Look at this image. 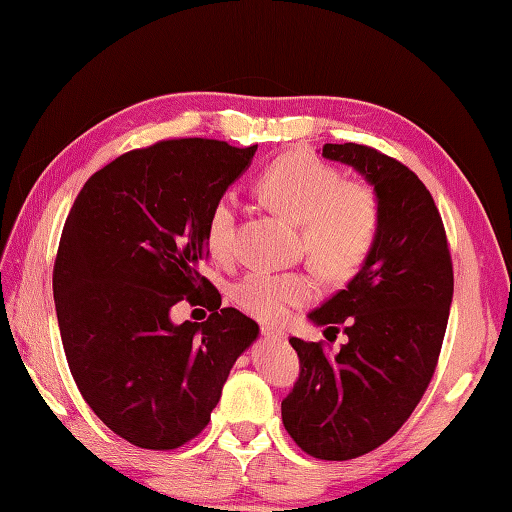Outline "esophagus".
I'll return each mask as SVG.
<instances>
[{
  "instance_id": "obj_1",
  "label": "esophagus",
  "mask_w": 512,
  "mask_h": 512,
  "mask_svg": "<svg viewBox=\"0 0 512 512\" xmlns=\"http://www.w3.org/2000/svg\"><path fill=\"white\" fill-rule=\"evenodd\" d=\"M262 336H264V339H273V341H284L286 339L284 332L270 328V325H262Z\"/></svg>"
}]
</instances>
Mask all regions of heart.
Wrapping results in <instances>:
<instances>
[{"label":"heart","mask_w":512,"mask_h":512,"mask_svg":"<svg viewBox=\"0 0 512 512\" xmlns=\"http://www.w3.org/2000/svg\"><path fill=\"white\" fill-rule=\"evenodd\" d=\"M257 195L284 220L299 224L301 246L325 277L341 279L361 268L380 231V204L372 187L343 180L341 171L310 154H284L257 178ZM237 202L222 193L206 215L204 242L215 259L235 253ZM314 297L303 273H248L233 288L237 308L264 323H281Z\"/></svg>","instance_id":"obj_1"}]
</instances>
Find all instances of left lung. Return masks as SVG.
<instances>
[{"instance_id":"1","label":"left lung","mask_w":512,"mask_h":512,"mask_svg":"<svg viewBox=\"0 0 512 512\" xmlns=\"http://www.w3.org/2000/svg\"><path fill=\"white\" fill-rule=\"evenodd\" d=\"M374 184L380 231L361 270L310 319L347 334L330 354L292 336L299 378L281 420L301 451L341 462L378 449L427 391L447 332L453 262L429 189L409 167L367 145H323ZM336 339V336H334Z\"/></svg>"}]
</instances>
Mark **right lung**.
Masks as SVG:
<instances>
[{
	"mask_svg": "<svg viewBox=\"0 0 512 512\" xmlns=\"http://www.w3.org/2000/svg\"><path fill=\"white\" fill-rule=\"evenodd\" d=\"M257 145L171 138L132 149L83 184L65 220L52 290L61 341L83 400L134 447L169 451L211 420L237 356L259 328L200 275L211 204ZM180 300L202 324L173 326Z\"/></svg>",
	"mask_w": 512,
	"mask_h": 512,
	"instance_id": "add662e5",
	"label": "right lung"
}]
</instances>
